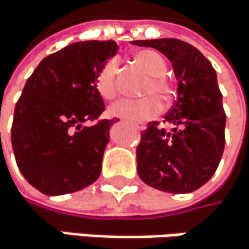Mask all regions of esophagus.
Segmentation results:
<instances>
[{
    "label": "esophagus",
    "mask_w": 249,
    "mask_h": 249,
    "mask_svg": "<svg viewBox=\"0 0 249 249\" xmlns=\"http://www.w3.org/2000/svg\"><path fill=\"white\" fill-rule=\"evenodd\" d=\"M137 130H144V125H137Z\"/></svg>",
    "instance_id": "1"
}]
</instances>
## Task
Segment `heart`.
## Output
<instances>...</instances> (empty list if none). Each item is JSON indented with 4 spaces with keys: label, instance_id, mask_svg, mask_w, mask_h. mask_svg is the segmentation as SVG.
Instances as JSON below:
<instances>
[{
    "label": "heart",
    "instance_id": "heart-1",
    "mask_svg": "<svg viewBox=\"0 0 249 249\" xmlns=\"http://www.w3.org/2000/svg\"><path fill=\"white\" fill-rule=\"evenodd\" d=\"M133 59L137 63V66L149 75V81H146L142 91L146 97L119 100L118 103L110 106L109 113L127 122L137 124L159 115L162 105L157 100V98L159 97L162 103L168 105L174 96V87L171 81L165 76L167 72L165 60L156 51L140 50L133 56ZM118 69H119L118 60L110 59L103 65V68L97 73L96 88L99 94L106 100H113L119 94ZM155 95L158 97L155 98Z\"/></svg>",
    "mask_w": 249,
    "mask_h": 249
}]
</instances>
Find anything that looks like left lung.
Masks as SVG:
<instances>
[{
  "label": "left lung",
  "instance_id": "8db88e82",
  "mask_svg": "<svg viewBox=\"0 0 249 249\" xmlns=\"http://www.w3.org/2000/svg\"><path fill=\"white\" fill-rule=\"evenodd\" d=\"M133 44L161 51L178 79L177 102L164 116L174 128L147 124L136 150L137 173L158 190L190 193L214 176L224 150L226 113L215 69L198 48L176 38Z\"/></svg>",
  "mask_w": 249,
  "mask_h": 249
}]
</instances>
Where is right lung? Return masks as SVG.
Returning a JSON list of instances; mask_svg holds the SVG:
<instances>
[{"label":"right lung","instance_id":"1","mask_svg":"<svg viewBox=\"0 0 249 249\" xmlns=\"http://www.w3.org/2000/svg\"><path fill=\"white\" fill-rule=\"evenodd\" d=\"M116 51L115 41L73 42L28 78L14 107L11 146L20 173L41 193H72L99 178L115 119H100L96 78Z\"/></svg>","mask_w":249,"mask_h":249}]
</instances>
